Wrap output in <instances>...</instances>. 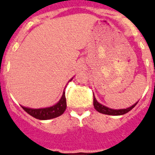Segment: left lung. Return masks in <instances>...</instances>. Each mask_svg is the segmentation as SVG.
Listing matches in <instances>:
<instances>
[{"instance_id":"obj_1","label":"left lung","mask_w":155,"mask_h":155,"mask_svg":"<svg viewBox=\"0 0 155 155\" xmlns=\"http://www.w3.org/2000/svg\"><path fill=\"white\" fill-rule=\"evenodd\" d=\"M138 102H137L136 104H134L132 106L129 107V108H127V109H110V108H108V107L104 106L103 104H101L99 103L98 101H96V99L95 98L94 96V99H93V104H94V108L95 109V110H97L99 113H101V114H104L107 115H114V116H117V115H123L127 113H128L129 111H131V109H133Z\"/></svg>"}]
</instances>
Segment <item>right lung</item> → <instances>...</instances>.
I'll list each match as a JSON object with an SVG mask.
<instances>
[{
	"label": "right lung",
	"mask_w": 155,
	"mask_h": 155,
	"mask_svg": "<svg viewBox=\"0 0 155 155\" xmlns=\"http://www.w3.org/2000/svg\"><path fill=\"white\" fill-rule=\"evenodd\" d=\"M66 107H67V104H66L65 92L64 91L62 97L60 100V101L53 106L48 107V108H43V109H30V108H27V107L24 106H22V108L28 114H30L35 118H37V119L47 120V119L54 118V117L62 115L66 109Z\"/></svg>",
	"instance_id": "obj_1"
}]
</instances>
